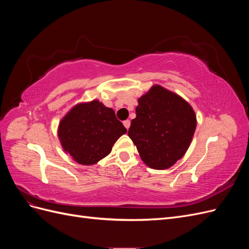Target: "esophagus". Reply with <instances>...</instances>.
I'll use <instances>...</instances> for the list:
<instances>
[{
  "mask_svg": "<svg viewBox=\"0 0 249 249\" xmlns=\"http://www.w3.org/2000/svg\"><path fill=\"white\" fill-rule=\"evenodd\" d=\"M124 125L125 126L126 130H129V127H130V125H131V122H130V120H129V119L124 120Z\"/></svg>",
  "mask_w": 249,
  "mask_h": 249,
  "instance_id": "34e87169",
  "label": "esophagus"
}]
</instances>
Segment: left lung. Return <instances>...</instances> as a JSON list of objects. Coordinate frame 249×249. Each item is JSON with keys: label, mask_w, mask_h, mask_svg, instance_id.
Listing matches in <instances>:
<instances>
[{"label": "left lung", "mask_w": 249, "mask_h": 249, "mask_svg": "<svg viewBox=\"0 0 249 249\" xmlns=\"http://www.w3.org/2000/svg\"><path fill=\"white\" fill-rule=\"evenodd\" d=\"M195 127L196 116L190 105L155 85L138 100L127 135L148 167L167 169L187 152Z\"/></svg>", "instance_id": "8db88e82"}]
</instances>
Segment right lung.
<instances>
[{
    "instance_id": "right-lung-1",
    "label": "right lung",
    "mask_w": 249,
    "mask_h": 249,
    "mask_svg": "<svg viewBox=\"0 0 249 249\" xmlns=\"http://www.w3.org/2000/svg\"><path fill=\"white\" fill-rule=\"evenodd\" d=\"M125 133L114 110L97 100L76 105L58 127L64 152L82 165H93L108 156L113 144Z\"/></svg>"
}]
</instances>
